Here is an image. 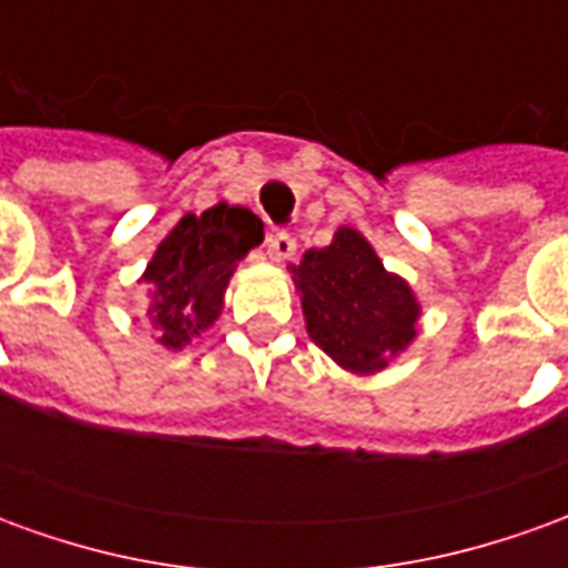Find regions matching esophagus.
Wrapping results in <instances>:
<instances>
[{
	"label": "esophagus",
	"mask_w": 568,
	"mask_h": 568,
	"mask_svg": "<svg viewBox=\"0 0 568 568\" xmlns=\"http://www.w3.org/2000/svg\"><path fill=\"white\" fill-rule=\"evenodd\" d=\"M295 236L288 234H271L267 236V255H271V261H288L292 255H295Z\"/></svg>",
	"instance_id": "1"
}]
</instances>
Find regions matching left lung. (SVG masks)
<instances>
[{"label": "left lung", "instance_id": "left-lung-1", "mask_svg": "<svg viewBox=\"0 0 568 568\" xmlns=\"http://www.w3.org/2000/svg\"><path fill=\"white\" fill-rule=\"evenodd\" d=\"M313 344L344 371H383L417 337L419 301L383 267L356 227H341L325 248L288 264Z\"/></svg>", "mask_w": 568, "mask_h": 568}]
</instances>
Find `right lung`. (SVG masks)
I'll return each mask as SVG.
<instances>
[{
    "label": "right lung",
    "instance_id": "add662e5",
    "mask_svg": "<svg viewBox=\"0 0 568 568\" xmlns=\"http://www.w3.org/2000/svg\"><path fill=\"white\" fill-rule=\"evenodd\" d=\"M261 240L264 224L246 206L215 203L179 219L142 273V283L151 285L149 316L158 344L182 349L219 320L236 264Z\"/></svg>",
    "mask_w": 568,
    "mask_h": 568
}]
</instances>
